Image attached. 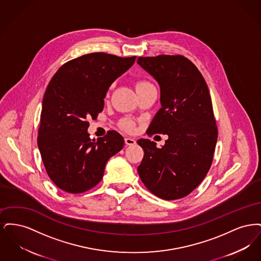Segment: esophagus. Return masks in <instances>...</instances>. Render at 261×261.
Here are the masks:
<instances>
[{"mask_svg": "<svg viewBox=\"0 0 261 261\" xmlns=\"http://www.w3.org/2000/svg\"><path fill=\"white\" fill-rule=\"evenodd\" d=\"M125 144H126L127 146H133V145L136 144V141H135V139H133V138L126 137V138H125Z\"/></svg>", "mask_w": 261, "mask_h": 261, "instance_id": "34e87169", "label": "esophagus"}]
</instances>
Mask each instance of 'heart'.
<instances>
[{"label": "heart", "instance_id": "b5f03b06", "mask_svg": "<svg viewBox=\"0 0 261 261\" xmlns=\"http://www.w3.org/2000/svg\"><path fill=\"white\" fill-rule=\"evenodd\" d=\"M152 87V85L146 81V80H140L136 83V90L139 89H143V88ZM122 126L126 130H133L134 129V123L131 120H124L122 122Z\"/></svg>", "mask_w": 261, "mask_h": 261}]
</instances>
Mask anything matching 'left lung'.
<instances>
[{"label":"left lung","mask_w":261,"mask_h":261,"mask_svg":"<svg viewBox=\"0 0 261 261\" xmlns=\"http://www.w3.org/2000/svg\"><path fill=\"white\" fill-rule=\"evenodd\" d=\"M138 64L161 88L162 109L147 133L167 134L161 149L140 139L144 158L138 173L149 192L162 199H182L199 186L211 168L217 142L210 90L197 66L185 57H140Z\"/></svg>","instance_id":"8db88e82"}]
</instances>
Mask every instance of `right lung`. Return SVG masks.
<instances>
[{"instance_id":"add662e5","label":"right lung","mask_w":261,"mask_h":261,"mask_svg":"<svg viewBox=\"0 0 261 261\" xmlns=\"http://www.w3.org/2000/svg\"><path fill=\"white\" fill-rule=\"evenodd\" d=\"M135 60L92 53L64 63L53 76L42 102L38 148L62 191L80 194L98 185L108 161L123 148V137L114 130L91 140L88 119H97L112 82Z\"/></svg>"}]
</instances>
